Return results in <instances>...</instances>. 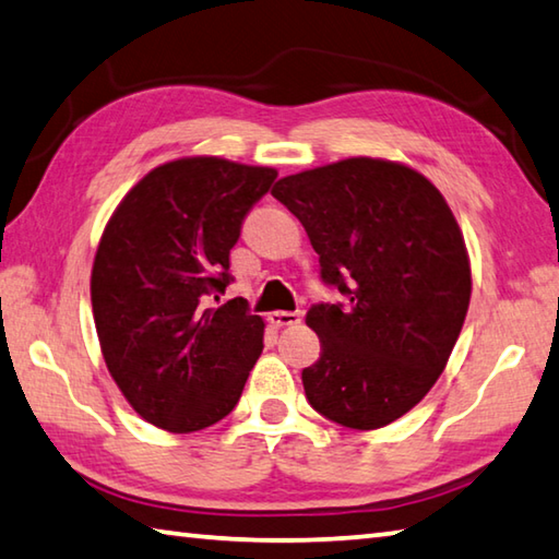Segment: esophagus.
Returning <instances> with one entry per match:
<instances>
[{
    "instance_id": "esophagus-1",
    "label": "esophagus",
    "mask_w": 559,
    "mask_h": 559,
    "mask_svg": "<svg viewBox=\"0 0 559 559\" xmlns=\"http://www.w3.org/2000/svg\"><path fill=\"white\" fill-rule=\"evenodd\" d=\"M302 320V312H290V310H276L269 312V322L273 328H290V324H298Z\"/></svg>"
}]
</instances>
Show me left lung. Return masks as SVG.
Segmentation results:
<instances>
[{
	"label": "left lung",
	"mask_w": 559,
	"mask_h": 559,
	"mask_svg": "<svg viewBox=\"0 0 559 559\" xmlns=\"http://www.w3.org/2000/svg\"><path fill=\"white\" fill-rule=\"evenodd\" d=\"M271 195L347 298L308 310L320 337V359L302 369L310 405L352 430L399 420L448 367L469 308V253L450 205L418 170L369 156L286 176Z\"/></svg>",
	"instance_id": "left-lung-1"
}]
</instances>
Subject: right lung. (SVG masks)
<instances>
[{"instance_id":"right-lung-1","label":"right lung","mask_w":559,"mask_h":559,"mask_svg":"<svg viewBox=\"0 0 559 559\" xmlns=\"http://www.w3.org/2000/svg\"><path fill=\"white\" fill-rule=\"evenodd\" d=\"M276 176L217 156L176 158L111 212L90 278L95 328L111 379L156 428L205 430L239 403L263 320L245 298L207 300L225 293L229 249Z\"/></svg>"}]
</instances>
